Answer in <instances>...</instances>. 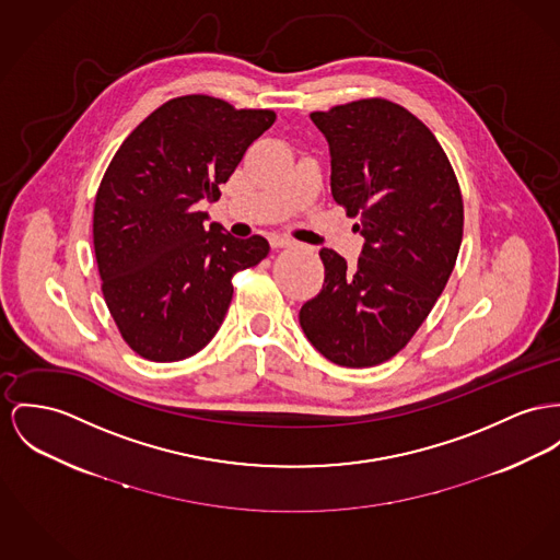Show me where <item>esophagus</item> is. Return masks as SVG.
<instances>
[{
  "label": "esophagus",
  "mask_w": 560,
  "mask_h": 560,
  "mask_svg": "<svg viewBox=\"0 0 560 560\" xmlns=\"http://www.w3.org/2000/svg\"><path fill=\"white\" fill-rule=\"evenodd\" d=\"M269 244H271L273 250H280V248L293 246V240H291V237H284V235H273V237L269 240Z\"/></svg>",
  "instance_id": "1"
}]
</instances>
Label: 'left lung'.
I'll return each mask as SVG.
<instances>
[{
  "mask_svg": "<svg viewBox=\"0 0 560 560\" xmlns=\"http://www.w3.org/2000/svg\"><path fill=\"white\" fill-rule=\"evenodd\" d=\"M310 118L331 152V192L365 240L350 267L323 248V291L301 305L312 346L341 368L393 359L446 289L463 240V197L431 129L382 97Z\"/></svg>",
  "mask_w": 560,
  "mask_h": 560,
  "instance_id": "obj_1",
  "label": "left lung"
}]
</instances>
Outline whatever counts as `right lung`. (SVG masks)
<instances>
[{
  "instance_id": "right-lung-1",
  "label": "right lung",
  "mask_w": 560,
  "mask_h": 560,
  "mask_svg": "<svg viewBox=\"0 0 560 560\" xmlns=\"http://www.w3.org/2000/svg\"><path fill=\"white\" fill-rule=\"evenodd\" d=\"M273 110H237L185 95L147 116L116 150L95 195L93 246L102 293L127 346L172 363L199 352L223 325L231 278L269 255L261 235L206 229L203 201H219Z\"/></svg>"
}]
</instances>
